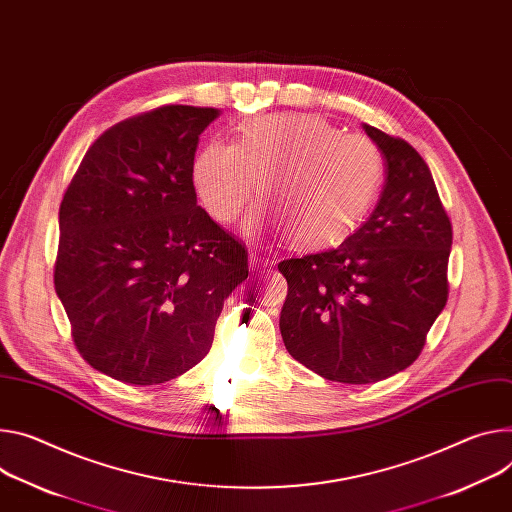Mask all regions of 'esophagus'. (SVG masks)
<instances>
[{
    "mask_svg": "<svg viewBox=\"0 0 512 512\" xmlns=\"http://www.w3.org/2000/svg\"><path fill=\"white\" fill-rule=\"evenodd\" d=\"M249 265H251V271L261 273V271H265V269L271 265V261H269L263 253L251 251V253H249Z\"/></svg>",
    "mask_w": 512,
    "mask_h": 512,
    "instance_id": "1",
    "label": "esophagus"
}]
</instances>
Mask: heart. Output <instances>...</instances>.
<instances>
[{
    "label": "heart",
    "mask_w": 512,
    "mask_h": 512,
    "mask_svg": "<svg viewBox=\"0 0 512 512\" xmlns=\"http://www.w3.org/2000/svg\"><path fill=\"white\" fill-rule=\"evenodd\" d=\"M265 202L298 247H327L361 222L384 181L376 143L343 134L314 114H269L241 126L237 143L214 141L194 161V183L218 222Z\"/></svg>",
    "instance_id": "obj_1"
}]
</instances>
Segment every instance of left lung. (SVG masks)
<instances>
[{"mask_svg":"<svg viewBox=\"0 0 512 512\" xmlns=\"http://www.w3.org/2000/svg\"><path fill=\"white\" fill-rule=\"evenodd\" d=\"M386 159L380 202L339 247L290 257L280 331L290 355L331 382L371 384L406 369L449 296L451 220L425 159L363 126Z\"/></svg>","mask_w":512,"mask_h":512,"instance_id":"obj_1","label":"left lung"}]
</instances>
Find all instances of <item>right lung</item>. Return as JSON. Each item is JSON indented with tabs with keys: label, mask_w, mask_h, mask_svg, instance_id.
I'll return each mask as SVG.
<instances>
[{
	"label": "right lung",
	"mask_w": 512,
	"mask_h": 512,
	"mask_svg": "<svg viewBox=\"0 0 512 512\" xmlns=\"http://www.w3.org/2000/svg\"><path fill=\"white\" fill-rule=\"evenodd\" d=\"M216 108L167 104L96 138L59 208L55 290L81 357L134 386L165 384L212 347L247 249L198 206L194 155Z\"/></svg>",
	"instance_id": "right-lung-1"
}]
</instances>
